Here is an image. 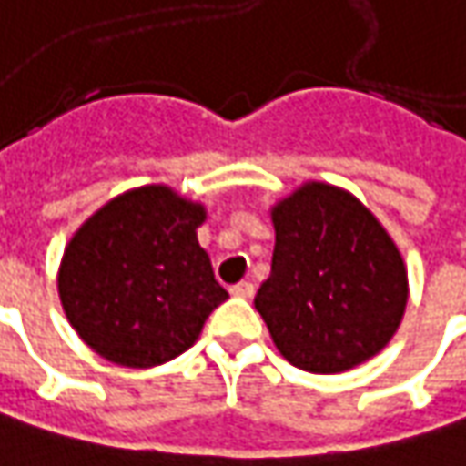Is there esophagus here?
Segmentation results:
<instances>
[{
  "label": "esophagus",
  "mask_w": 466,
  "mask_h": 466,
  "mask_svg": "<svg viewBox=\"0 0 466 466\" xmlns=\"http://www.w3.org/2000/svg\"><path fill=\"white\" fill-rule=\"evenodd\" d=\"M232 295H237V298H253V292H256V288H253V282H237V285H232V289H229Z\"/></svg>",
  "instance_id": "esophagus-1"
}]
</instances>
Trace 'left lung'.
I'll return each mask as SVG.
<instances>
[{"label": "left lung", "mask_w": 466, "mask_h": 466, "mask_svg": "<svg viewBox=\"0 0 466 466\" xmlns=\"http://www.w3.org/2000/svg\"><path fill=\"white\" fill-rule=\"evenodd\" d=\"M274 258L256 309L292 367L338 374L380 353L403 319V258L353 195L303 184L271 210Z\"/></svg>", "instance_id": "8db88e82"}]
</instances>
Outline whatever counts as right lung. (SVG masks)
<instances>
[{
	"label": "right lung",
	"instance_id": "1",
	"mask_svg": "<svg viewBox=\"0 0 466 466\" xmlns=\"http://www.w3.org/2000/svg\"><path fill=\"white\" fill-rule=\"evenodd\" d=\"M206 210L168 187H139L99 208L66 248V316L102 359L147 370L198 340L229 292L198 242Z\"/></svg>",
	"mask_w": 466,
	"mask_h": 466
}]
</instances>
